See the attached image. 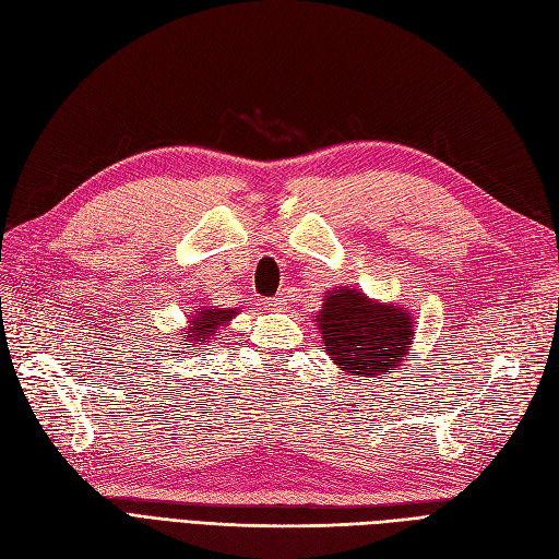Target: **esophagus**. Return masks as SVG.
Masks as SVG:
<instances>
[{"instance_id": "1", "label": "esophagus", "mask_w": 559, "mask_h": 559, "mask_svg": "<svg viewBox=\"0 0 559 559\" xmlns=\"http://www.w3.org/2000/svg\"><path fill=\"white\" fill-rule=\"evenodd\" d=\"M269 309H274V311H281V309H285V307H288V302H285V299L283 297H271V299H266V302H264Z\"/></svg>"}]
</instances>
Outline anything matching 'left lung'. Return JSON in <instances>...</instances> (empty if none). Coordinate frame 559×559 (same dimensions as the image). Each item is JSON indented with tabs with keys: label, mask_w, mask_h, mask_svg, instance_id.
<instances>
[{
	"label": "left lung",
	"mask_w": 559,
	"mask_h": 559,
	"mask_svg": "<svg viewBox=\"0 0 559 559\" xmlns=\"http://www.w3.org/2000/svg\"><path fill=\"white\" fill-rule=\"evenodd\" d=\"M323 349L347 373L388 376L413 342V319L404 309L378 305L359 290H331L319 313Z\"/></svg>",
	"instance_id": "8db88e82"
}]
</instances>
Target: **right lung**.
Segmentation results:
<instances>
[{
    "label": "right lung",
    "mask_w": 559,
    "mask_h": 559,
    "mask_svg": "<svg viewBox=\"0 0 559 559\" xmlns=\"http://www.w3.org/2000/svg\"><path fill=\"white\" fill-rule=\"evenodd\" d=\"M234 313L238 311H231V309H210V307H203L200 311H195L191 321H189V328H186L183 337L186 340H193L195 347L203 345V342H210V337L214 335V328H219L222 323L231 321Z\"/></svg>",
    "instance_id": "1"
}]
</instances>
